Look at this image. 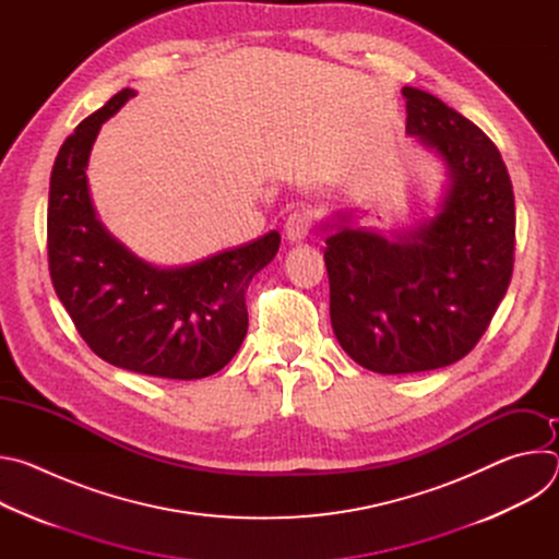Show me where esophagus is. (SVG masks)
Listing matches in <instances>:
<instances>
[{"instance_id": "34e87169", "label": "esophagus", "mask_w": 559, "mask_h": 559, "mask_svg": "<svg viewBox=\"0 0 559 559\" xmlns=\"http://www.w3.org/2000/svg\"><path fill=\"white\" fill-rule=\"evenodd\" d=\"M311 225H313L311 212L305 207H296L285 218V236L289 238V241H302V238L309 234Z\"/></svg>"}]
</instances>
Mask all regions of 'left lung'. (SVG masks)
I'll return each instance as SVG.
<instances>
[{
  "label": "left lung",
  "mask_w": 559,
  "mask_h": 559,
  "mask_svg": "<svg viewBox=\"0 0 559 559\" xmlns=\"http://www.w3.org/2000/svg\"><path fill=\"white\" fill-rule=\"evenodd\" d=\"M407 132L447 162L440 212L414 231L341 227L328 238L330 313L341 347L376 373L464 358L487 332L515 261V201L496 143L438 97L403 88Z\"/></svg>",
  "instance_id": "1"
}]
</instances>
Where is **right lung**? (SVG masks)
<instances>
[{
  "label": "right lung",
  "instance_id": "obj_1",
  "mask_svg": "<svg viewBox=\"0 0 559 559\" xmlns=\"http://www.w3.org/2000/svg\"><path fill=\"white\" fill-rule=\"evenodd\" d=\"M130 97V88L117 93L59 147L48 194L52 287L102 360L154 378H205L241 347L246 289L276 257L281 234L179 270H156L117 243L95 216L86 166L102 123Z\"/></svg>",
  "mask_w": 559,
  "mask_h": 559
}]
</instances>
